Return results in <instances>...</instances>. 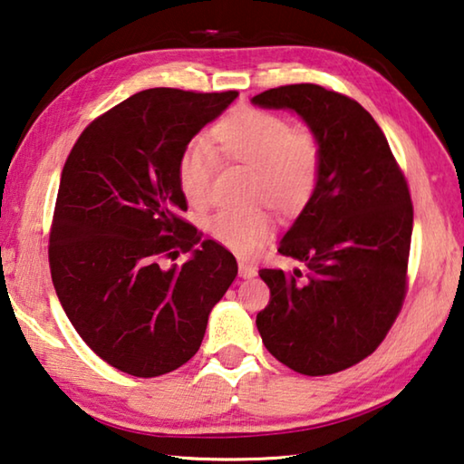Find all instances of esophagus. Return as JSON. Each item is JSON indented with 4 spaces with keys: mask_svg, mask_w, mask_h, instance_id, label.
Segmentation results:
<instances>
[{
    "mask_svg": "<svg viewBox=\"0 0 464 464\" xmlns=\"http://www.w3.org/2000/svg\"><path fill=\"white\" fill-rule=\"evenodd\" d=\"M239 276L241 277H256L257 276V267L247 264V261H239Z\"/></svg>",
    "mask_w": 464,
    "mask_h": 464,
    "instance_id": "34e87169",
    "label": "esophagus"
}]
</instances>
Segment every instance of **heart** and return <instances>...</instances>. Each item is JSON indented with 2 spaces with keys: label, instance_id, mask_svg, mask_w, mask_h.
<instances>
[{
  "label": "heart",
  "instance_id": "b5f03b06",
  "mask_svg": "<svg viewBox=\"0 0 464 464\" xmlns=\"http://www.w3.org/2000/svg\"><path fill=\"white\" fill-rule=\"evenodd\" d=\"M210 144L205 138L192 140L179 160V184L192 207H203L210 195V182L218 156L256 170V197L284 213H296L313 197L320 150L316 140L304 131H294L280 115L261 109H239L218 121ZM274 225L264 210L218 213L210 231L239 256H249L264 243Z\"/></svg>",
  "mask_w": 464,
  "mask_h": 464
}]
</instances>
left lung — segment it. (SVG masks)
Listing matches in <instances>:
<instances>
[{
	"label": "left lung",
	"mask_w": 464,
	"mask_h": 464,
	"mask_svg": "<svg viewBox=\"0 0 464 464\" xmlns=\"http://www.w3.org/2000/svg\"><path fill=\"white\" fill-rule=\"evenodd\" d=\"M251 103L296 113L320 150L313 197L277 243L306 269H259L272 298L257 331L294 372H343L372 355L401 308L414 227L406 179L357 101L302 82Z\"/></svg>",
	"instance_id": "left-lung-1"
}]
</instances>
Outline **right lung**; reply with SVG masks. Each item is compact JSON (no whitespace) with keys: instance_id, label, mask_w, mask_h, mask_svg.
Listing matches in <instances>:
<instances>
[{"instance_id":"obj_1","label":"right lung","mask_w":464,"mask_h":464,"mask_svg":"<svg viewBox=\"0 0 464 464\" xmlns=\"http://www.w3.org/2000/svg\"><path fill=\"white\" fill-rule=\"evenodd\" d=\"M237 95L140 91L92 121L63 168L48 247L56 296L81 339L123 373L158 377L195 357L237 276L231 251L179 217L180 154ZM179 250L189 259L164 268Z\"/></svg>"}]
</instances>
